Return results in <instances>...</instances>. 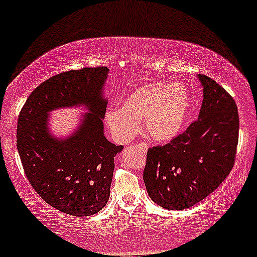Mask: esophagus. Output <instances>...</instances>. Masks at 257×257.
Wrapping results in <instances>:
<instances>
[{"label":"esophagus","mask_w":257,"mask_h":257,"mask_svg":"<svg viewBox=\"0 0 257 257\" xmlns=\"http://www.w3.org/2000/svg\"><path fill=\"white\" fill-rule=\"evenodd\" d=\"M138 147H139V149L141 150V151H144V152H145L146 150H147V147H149V146H147L145 143H140V144H138Z\"/></svg>","instance_id":"1"}]
</instances>
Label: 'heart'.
Segmentation results:
<instances>
[{"mask_svg":"<svg viewBox=\"0 0 257 257\" xmlns=\"http://www.w3.org/2000/svg\"><path fill=\"white\" fill-rule=\"evenodd\" d=\"M191 106L192 96L185 84L150 82L129 93L122 100V108H108L105 122L122 143L138 134L139 122L144 118L149 137L169 141L184 129Z\"/></svg>","mask_w":257,"mask_h":257,"instance_id":"b5f03b06","label":"heart"}]
</instances>
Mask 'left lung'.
Here are the masks:
<instances>
[{
  "mask_svg": "<svg viewBox=\"0 0 257 257\" xmlns=\"http://www.w3.org/2000/svg\"><path fill=\"white\" fill-rule=\"evenodd\" d=\"M203 102L198 119L166 145L147 150L144 182L162 208H191L214 192L231 173L237 155L239 117L234 99L199 73Z\"/></svg>",
  "mask_w": 257,
  "mask_h": 257,
  "instance_id": "obj_1",
  "label": "left lung"
}]
</instances>
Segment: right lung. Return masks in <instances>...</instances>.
<instances>
[{
	"mask_svg": "<svg viewBox=\"0 0 257 257\" xmlns=\"http://www.w3.org/2000/svg\"><path fill=\"white\" fill-rule=\"evenodd\" d=\"M108 69L83 67L53 76L29 95L18 117L17 149L35 192L53 208L73 216L99 213L107 203L114 156L123 146L104 137L107 102L101 89ZM84 104L90 112L69 139H53L46 113L64 105Z\"/></svg>",
	"mask_w": 257,
	"mask_h": 257,
	"instance_id": "1",
	"label": "right lung"
}]
</instances>
